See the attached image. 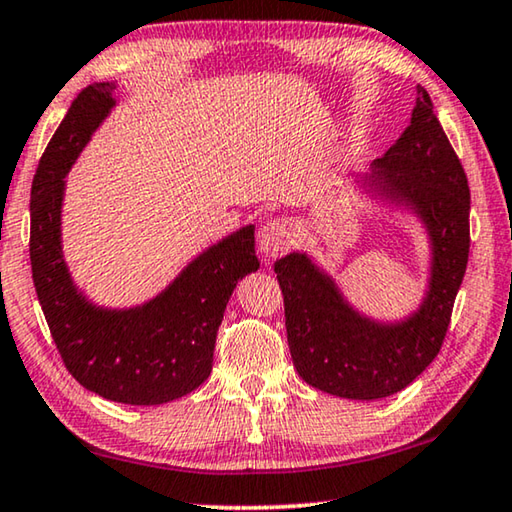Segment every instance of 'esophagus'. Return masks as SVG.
<instances>
[{"instance_id": "obj_1", "label": "esophagus", "mask_w": 512, "mask_h": 512, "mask_svg": "<svg viewBox=\"0 0 512 512\" xmlns=\"http://www.w3.org/2000/svg\"><path fill=\"white\" fill-rule=\"evenodd\" d=\"M295 242V224L290 219H272L258 231V249L267 258H277Z\"/></svg>"}]
</instances>
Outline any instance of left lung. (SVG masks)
<instances>
[{"instance_id":"obj_1","label":"left lung","mask_w":512,"mask_h":512,"mask_svg":"<svg viewBox=\"0 0 512 512\" xmlns=\"http://www.w3.org/2000/svg\"><path fill=\"white\" fill-rule=\"evenodd\" d=\"M412 121L368 180L382 196L405 203L428 226L430 290L421 309L380 325L348 306L334 281L306 254L274 263L286 311V334L302 380L332 396L387 398L414 382L442 350L455 295L469 261V183L460 157L419 86Z\"/></svg>"}]
</instances>
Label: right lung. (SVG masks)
I'll return each mask as SVG.
<instances>
[{"label": "right lung", "instance_id": "1", "mask_svg": "<svg viewBox=\"0 0 512 512\" xmlns=\"http://www.w3.org/2000/svg\"><path fill=\"white\" fill-rule=\"evenodd\" d=\"M112 89L109 82L86 86L38 162L29 206L31 277L59 355L84 389L114 403L162 405L210 375L235 283L258 270L254 226L203 251L164 293L137 309H100L77 293L61 256L64 176L114 107Z\"/></svg>", "mask_w": 512, "mask_h": 512}]
</instances>
